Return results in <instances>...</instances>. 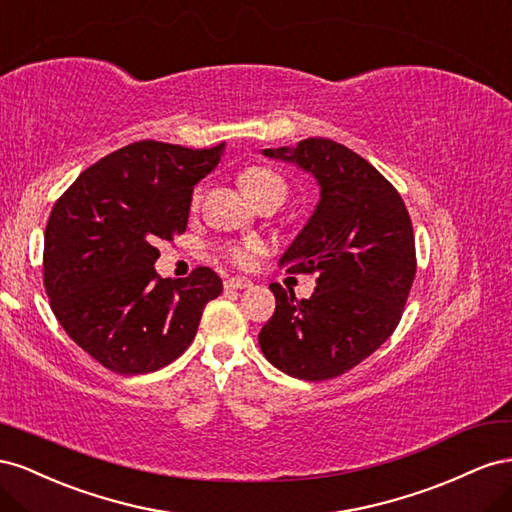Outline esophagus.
Instances as JSON below:
<instances>
[{"mask_svg":"<svg viewBox=\"0 0 512 512\" xmlns=\"http://www.w3.org/2000/svg\"><path fill=\"white\" fill-rule=\"evenodd\" d=\"M251 285H253V281L246 279V276H231V279L225 281L227 289H246V287H251Z\"/></svg>","mask_w":512,"mask_h":512,"instance_id":"esophagus-1","label":"esophagus"}]
</instances>
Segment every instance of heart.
Listing matches in <instances>:
<instances>
[{"label":"heart","instance_id":"1","mask_svg":"<svg viewBox=\"0 0 512 512\" xmlns=\"http://www.w3.org/2000/svg\"><path fill=\"white\" fill-rule=\"evenodd\" d=\"M238 182H240V188L244 191V195L253 203H257L264 197H272V195H279L283 199L287 195V184L281 175L270 171V169H264V167H251V169L242 171ZM197 201H199V191H195V195H193V203H197ZM261 251H264V246H261L257 240L233 242L225 248L227 257L233 261V264L242 266V268L253 266Z\"/></svg>","mask_w":512,"mask_h":512}]
</instances>
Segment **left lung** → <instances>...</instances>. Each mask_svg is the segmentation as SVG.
Listing matches in <instances>:
<instances>
[{
  "instance_id": "obj_1",
  "label": "left lung",
  "mask_w": 512,
  "mask_h": 512,
  "mask_svg": "<svg viewBox=\"0 0 512 512\" xmlns=\"http://www.w3.org/2000/svg\"><path fill=\"white\" fill-rule=\"evenodd\" d=\"M261 154L313 175L319 201L279 259L287 272H315L317 287L298 300L270 285L276 311L259 347L283 373L321 382L354 369L397 328L416 274L412 221L397 188L337 141Z\"/></svg>"
}]
</instances>
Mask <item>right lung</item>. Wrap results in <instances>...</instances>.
Masks as SVG:
<instances>
[{"label": "right lung", "mask_w": 512, "mask_h": 512, "mask_svg": "<svg viewBox=\"0 0 512 512\" xmlns=\"http://www.w3.org/2000/svg\"><path fill=\"white\" fill-rule=\"evenodd\" d=\"M225 143L191 150L137 141L100 158L57 199L45 231L51 309L83 352L120 375L150 373L184 354L223 281L210 268L160 279V240L184 233L193 188Z\"/></svg>", "instance_id": "obj_1"}]
</instances>
